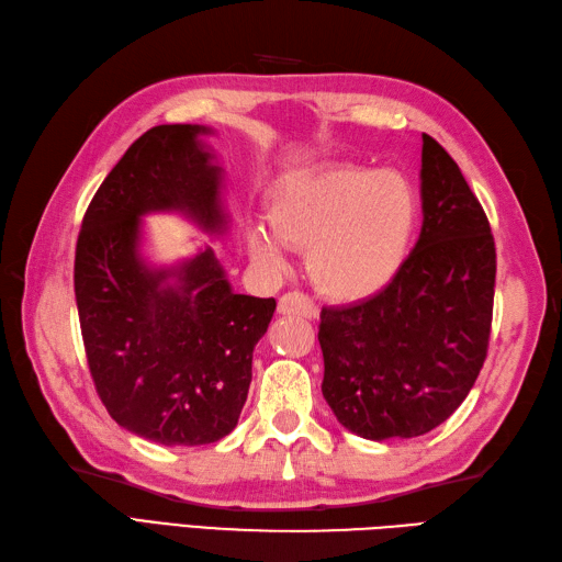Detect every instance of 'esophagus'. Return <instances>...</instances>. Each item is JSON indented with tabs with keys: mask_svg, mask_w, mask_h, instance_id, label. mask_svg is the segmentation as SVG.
Segmentation results:
<instances>
[{
	"mask_svg": "<svg viewBox=\"0 0 562 562\" xmlns=\"http://www.w3.org/2000/svg\"><path fill=\"white\" fill-rule=\"evenodd\" d=\"M278 311L282 316H304V318H316L318 308L311 299L302 292H286L280 296L278 302Z\"/></svg>",
	"mask_w": 562,
	"mask_h": 562,
	"instance_id": "34e87169",
	"label": "esophagus"
}]
</instances>
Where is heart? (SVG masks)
<instances>
[{"label":"heart","instance_id":"b5f03b06","mask_svg":"<svg viewBox=\"0 0 562 562\" xmlns=\"http://www.w3.org/2000/svg\"><path fill=\"white\" fill-rule=\"evenodd\" d=\"M422 201L397 169L335 165L296 177L272 195L270 232L251 227L249 254L284 266V246L306 251L311 282L335 302H363L393 284L419 229Z\"/></svg>","mask_w":562,"mask_h":562}]
</instances>
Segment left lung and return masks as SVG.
<instances>
[{"label":"left lung","instance_id":"1","mask_svg":"<svg viewBox=\"0 0 562 562\" xmlns=\"http://www.w3.org/2000/svg\"><path fill=\"white\" fill-rule=\"evenodd\" d=\"M419 241L393 284L323 308V397L351 434L416 438L460 407L488 351L495 244L458 162L424 134Z\"/></svg>","mask_w":562,"mask_h":562}]
</instances>
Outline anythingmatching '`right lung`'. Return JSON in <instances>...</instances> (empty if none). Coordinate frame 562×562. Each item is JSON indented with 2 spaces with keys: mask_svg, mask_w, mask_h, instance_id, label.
Masks as SVG:
<instances>
[{
  "mask_svg": "<svg viewBox=\"0 0 562 562\" xmlns=\"http://www.w3.org/2000/svg\"><path fill=\"white\" fill-rule=\"evenodd\" d=\"M199 124L153 126L104 177L76 241L74 290L90 375L112 419L160 446L232 434L276 299L234 294L211 246L169 268L140 256V217L227 232L222 169Z\"/></svg>",
  "mask_w": 562,
  "mask_h": 562,
  "instance_id": "add662e5",
  "label": "right lung"
}]
</instances>
